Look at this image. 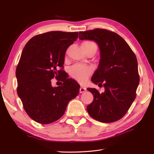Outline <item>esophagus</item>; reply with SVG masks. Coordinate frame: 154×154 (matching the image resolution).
<instances>
[{
	"label": "esophagus",
	"instance_id": "obj_1",
	"mask_svg": "<svg viewBox=\"0 0 154 154\" xmlns=\"http://www.w3.org/2000/svg\"><path fill=\"white\" fill-rule=\"evenodd\" d=\"M86 88L85 87H81L80 88V93H83V92H84L85 91H86Z\"/></svg>",
	"mask_w": 154,
	"mask_h": 154
}]
</instances>
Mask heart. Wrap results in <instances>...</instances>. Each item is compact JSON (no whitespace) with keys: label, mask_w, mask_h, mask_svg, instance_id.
<instances>
[{"label":"heart","mask_w":154,"mask_h":154,"mask_svg":"<svg viewBox=\"0 0 154 154\" xmlns=\"http://www.w3.org/2000/svg\"><path fill=\"white\" fill-rule=\"evenodd\" d=\"M82 47L87 54L90 52H92L95 54L97 52V49H98L97 45L94 42L90 40L84 42L82 44ZM92 72V69L90 67L76 65V66H74L71 69V72H70V75L78 82L83 83L91 76Z\"/></svg>","instance_id":"b5f03b06"}]
</instances>
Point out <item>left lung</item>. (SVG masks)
Wrapping results in <instances>:
<instances>
[{"label": "left lung", "mask_w": 154, "mask_h": 154, "mask_svg": "<svg viewBox=\"0 0 154 154\" xmlns=\"http://www.w3.org/2000/svg\"><path fill=\"white\" fill-rule=\"evenodd\" d=\"M80 40H94L98 44L100 60L91 80L103 86L105 92L88 88L94 100L87 106L92 118L102 123L122 119L136 99L139 83L137 60L128 44L114 32L104 29L80 31Z\"/></svg>", "instance_id": "left-lung-1"}]
</instances>
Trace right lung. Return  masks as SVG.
Returning a JSON list of instances; mask_svg holds the SVG:
<instances>
[{
	"mask_svg": "<svg viewBox=\"0 0 154 154\" xmlns=\"http://www.w3.org/2000/svg\"><path fill=\"white\" fill-rule=\"evenodd\" d=\"M78 37V32H47L32 37L23 49L16 69L17 94L27 115L37 123L59 119L80 92L77 82L59 69L63 67L66 50ZM54 77L63 80L61 86L51 85Z\"/></svg>",
	"mask_w": 154,
	"mask_h": 154,
	"instance_id": "add662e5",
	"label": "right lung"
}]
</instances>
